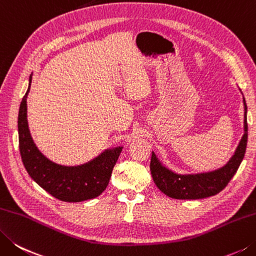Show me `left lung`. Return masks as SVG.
Listing matches in <instances>:
<instances>
[{
	"instance_id": "obj_1",
	"label": "left lung",
	"mask_w": 256,
	"mask_h": 256,
	"mask_svg": "<svg viewBox=\"0 0 256 256\" xmlns=\"http://www.w3.org/2000/svg\"><path fill=\"white\" fill-rule=\"evenodd\" d=\"M244 101V134L236 148L233 157L225 166L218 170L196 174V175H178L168 170L158 160L155 152L152 154L150 172L156 186L164 194L176 200H200L214 196L228 186L238 172L244 158L248 144V107Z\"/></svg>"
}]
</instances>
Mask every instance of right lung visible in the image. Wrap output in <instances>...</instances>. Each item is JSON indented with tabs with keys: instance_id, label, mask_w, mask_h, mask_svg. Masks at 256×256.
Segmentation results:
<instances>
[{
	"instance_id": "add662e5",
	"label": "right lung",
	"mask_w": 256,
	"mask_h": 256,
	"mask_svg": "<svg viewBox=\"0 0 256 256\" xmlns=\"http://www.w3.org/2000/svg\"><path fill=\"white\" fill-rule=\"evenodd\" d=\"M21 101L18 117V147L22 162L28 175L38 186L62 202L76 203L96 198L107 188L122 147L107 149L94 160L81 166H61L42 155L31 137L26 119V98Z\"/></svg>"
}]
</instances>
